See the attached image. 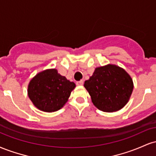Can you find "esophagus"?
<instances>
[{
  "label": "esophagus",
  "mask_w": 156,
  "mask_h": 156,
  "mask_svg": "<svg viewBox=\"0 0 156 156\" xmlns=\"http://www.w3.org/2000/svg\"><path fill=\"white\" fill-rule=\"evenodd\" d=\"M76 84L78 86H82L83 84V80H80V81H78L76 83Z\"/></svg>",
  "instance_id": "1"
}]
</instances>
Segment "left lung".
Masks as SVG:
<instances>
[{"label": "left lung", "instance_id": "8db88e82", "mask_svg": "<svg viewBox=\"0 0 156 156\" xmlns=\"http://www.w3.org/2000/svg\"><path fill=\"white\" fill-rule=\"evenodd\" d=\"M94 106L104 112H115L128 103L133 89L131 77L115 64L97 67L84 82Z\"/></svg>", "mask_w": 156, "mask_h": 156}]
</instances>
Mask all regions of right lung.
<instances>
[{
	"label": "right lung",
	"mask_w": 156,
	"mask_h": 156,
	"mask_svg": "<svg viewBox=\"0 0 156 156\" xmlns=\"http://www.w3.org/2000/svg\"><path fill=\"white\" fill-rule=\"evenodd\" d=\"M75 87V83L61 76L56 69H47L30 80L28 95L39 110L54 112L65 105Z\"/></svg>",
	"instance_id": "1"
}]
</instances>
